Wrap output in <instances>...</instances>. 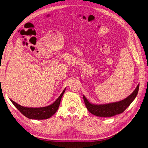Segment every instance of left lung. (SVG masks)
Listing matches in <instances>:
<instances>
[{"label": "left lung", "instance_id": "1", "mask_svg": "<svg viewBox=\"0 0 148 148\" xmlns=\"http://www.w3.org/2000/svg\"><path fill=\"white\" fill-rule=\"evenodd\" d=\"M138 84L134 91L131 94L125 98V99L114 103L107 104H93L87 99L85 96H83L84 101L85 103L86 108L91 114L100 117H110L121 114L125 111L126 108L131 104L136 97L137 96L138 90H139Z\"/></svg>", "mask_w": 148, "mask_h": 148}]
</instances>
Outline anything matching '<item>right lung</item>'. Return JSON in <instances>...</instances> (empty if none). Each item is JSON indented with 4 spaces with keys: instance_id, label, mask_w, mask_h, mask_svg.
Masks as SVG:
<instances>
[{
    "instance_id": "right-lung-1",
    "label": "right lung",
    "mask_w": 148,
    "mask_h": 148,
    "mask_svg": "<svg viewBox=\"0 0 148 148\" xmlns=\"http://www.w3.org/2000/svg\"><path fill=\"white\" fill-rule=\"evenodd\" d=\"M65 90L66 88L63 90L61 94L53 103L43 107H25L18 105L17 103L14 102L11 99H10V100L14 105L19 110L21 113L25 116H26L27 118L30 119H36V120H43V119L50 118L57 112Z\"/></svg>"
}]
</instances>
